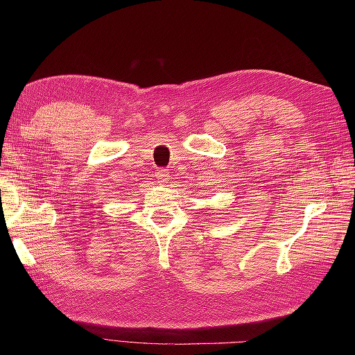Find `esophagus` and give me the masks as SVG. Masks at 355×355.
Wrapping results in <instances>:
<instances>
[{"mask_svg": "<svg viewBox=\"0 0 355 355\" xmlns=\"http://www.w3.org/2000/svg\"><path fill=\"white\" fill-rule=\"evenodd\" d=\"M157 179H158L159 182H166V180L168 179L167 170H166V168H161L159 171H157Z\"/></svg>", "mask_w": 355, "mask_h": 355, "instance_id": "esophagus-1", "label": "esophagus"}]
</instances>
